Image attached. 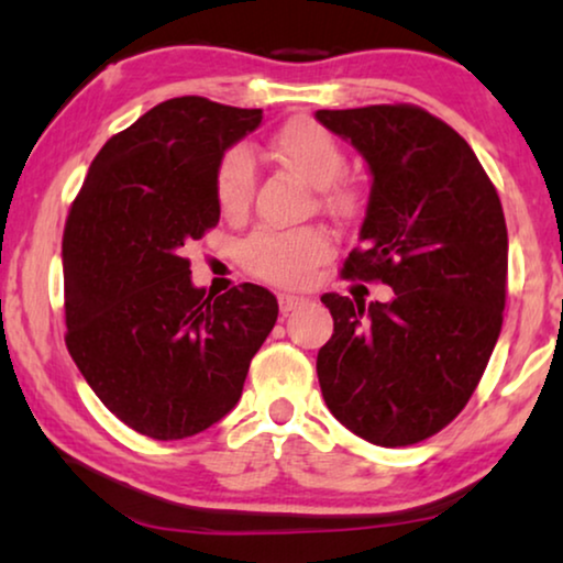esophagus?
<instances>
[{"label":"esophagus","mask_w":563,"mask_h":563,"mask_svg":"<svg viewBox=\"0 0 563 563\" xmlns=\"http://www.w3.org/2000/svg\"><path fill=\"white\" fill-rule=\"evenodd\" d=\"M302 302H308V298H306V296H292V292H280V296H278L280 313H290L292 308L302 306Z\"/></svg>","instance_id":"esophagus-1"}]
</instances>
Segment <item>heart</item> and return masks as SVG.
Masks as SVG:
<instances>
[{
  "label": "heart",
  "mask_w": 563,
  "mask_h": 563,
  "mask_svg": "<svg viewBox=\"0 0 563 563\" xmlns=\"http://www.w3.org/2000/svg\"><path fill=\"white\" fill-rule=\"evenodd\" d=\"M275 157L296 173L302 183L320 190V205L333 216H351L358 208V192L351 185L338 183L345 153L325 128L296 120L275 135ZM255 187V163L250 150L238 145L220 157L216 169V198L225 216H238L247 208ZM330 253L328 238L320 230L306 228L296 233H261L243 245L247 271L267 283L302 285L313 267Z\"/></svg>",
  "instance_id": "1"
}]
</instances>
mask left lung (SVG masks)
<instances>
[{
	"label": "left lung",
	"mask_w": 563,
	"mask_h": 563,
	"mask_svg": "<svg viewBox=\"0 0 563 563\" xmlns=\"http://www.w3.org/2000/svg\"><path fill=\"white\" fill-rule=\"evenodd\" d=\"M371 169L361 247L343 278L388 302L325 292L318 380L338 421L396 449L439 433L474 396L504 323L508 235L494 183L456 130L416 104L318 110Z\"/></svg>",
	"instance_id": "8db88e82"
}]
</instances>
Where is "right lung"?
I'll list each match as a JSON object with an SVG mask.
<instances>
[{
  "label": "right lung",
  "mask_w": 563,
  "mask_h": 563,
  "mask_svg": "<svg viewBox=\"0 0 563 563\" xmlns=\"http://www.w3.org/2000/svg\"><path fill=\"white\" fill-rule=\"evenodd\" d=\"M263 120L175 97L104 142L62 238L67 351L132 431L177 441L218 423L243 394L278 300L245 283L208 296L185 247L218 225L220 157Z\"/></svg>",
  "instance_id": "1"
}]
</instances>
